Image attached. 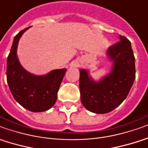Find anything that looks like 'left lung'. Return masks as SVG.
<instances>
[{
	"instance_id": "8db88e82",
	"label": "left lung",
	"mask_w": 148,
	"mask_h": 148,
	"mask_svg": "<svg viewBox=\"0 0 148 148\" xmlns=\"http://www.w3.org/2000/svg\"><path fill=\"white\" fill-rule=\"evenodd\" d=\"M120 41L109 47L107 59L112 68L107 75L95 80L88 70H80V99L85 109L95 114H106L127 98L135 79L134 56L130 42L119 35Z\"/></svg>"
}]
</instances>
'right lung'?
<instances>
[{"mask_svg": "<svg viewBox=\"0 0 148 148\" xmlns=\"http://www.w3.org/2000/svg\"><path fill=\"white\" fill-rule=\"evenodd\" d=\"M29 27L22 29L14 37L7 58V82L14 99L21 106L31 112H43L56 103L57 92L67 69H55L46 75L37 76L21 66L17 55L18 42Z\"/></svg>", "mask_w": 148, "mask_h": 148, "instance_id": "right-lung-1", "label": "right lung"}]
</instances>
